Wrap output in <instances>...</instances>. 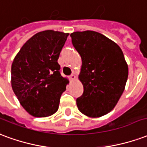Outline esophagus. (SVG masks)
Wrapping results in <instances>:
<instances>
[{
    "label": "esophagus",
    "instance_id": "34e87169",
    "mask_svg": "<svg viewBox=\"0 0 147 147\" xmlns=\"http://www.w3.org/2000/svg\"><path fill=\"white\" fill-rule=\"evenodd\" d=\"M69 79H70L71 81H74V80H75V79H76V75L71 74L70 76H69Z\"/></svg>",
    "mask_w": 147,
    "mask_h": 147
}]
</instances>
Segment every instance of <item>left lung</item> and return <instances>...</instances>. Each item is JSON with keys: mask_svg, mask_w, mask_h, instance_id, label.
<instances>
[{"mask_svg": "<svg viewBox=\"0 0 147 147\" xmlns=\"http://www.w3.org/2000/svg\"><path fill=\"white\" fill-rule=\"evenodd\" d=\"M70 37L82 60L78 78L84 92L77 98L78 110L90 117L103 116L115 107L125 90L128 67L123 51L96 31H77Z\"/></svg>", "mask_w": 147, "mask_h": 147, "instance_id": "1", "label": "left lung"}]
</instances>
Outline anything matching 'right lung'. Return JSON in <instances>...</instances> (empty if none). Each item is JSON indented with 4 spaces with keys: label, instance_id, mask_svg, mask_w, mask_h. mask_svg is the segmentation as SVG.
Segmentation results:
<instances>
[{
    "label": "right lung",
    "instance_id": "add662e5",
    "mask_svg": "<svg viewBox=\"0 0 147 147\" xmlns=\"http://www.w3.org/2000/svg\"><path fill=\"white\" fill-rule=\"evenodd\" d=\"M68 35L51 30L39 32L23 45L14 59L12 90L32 116H51L59 109L69 81L61 76L57 61Z\"/></svg>",
    "mask_w": 147,
    "mask_h": 147
}]
</instances>
